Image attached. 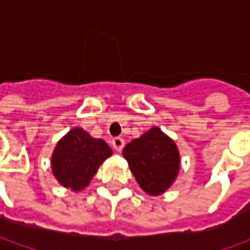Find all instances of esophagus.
Returning a JSON list of instances; mask_svg holds the SVG:
<instances>
[{
  "label": "esophagus",
  "mask_w": 250,
  "mask_h": 250,
  "mask_svg": "<svg viewBox=\"0 0 250 250\" xmlns=\"http://www.w3.org/2000/svg\"><path fill=\"white\" fill-rule=\"evenodd\" d=\"M111 143H112V147H114V150H116V151H122V148L125 147V141H123L122 138H119V136L114 138Z\"/></svg>",
  "instance_id": "1"
}]
</instances>
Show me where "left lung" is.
Wrapping results in <instances>:
<instances>
[{"instance_id": "obj_1", "label": "left lung", "mask_w": 250, "mask_h": 250, "mask_svg": "<svg viewBox=\"0 0 250 250\" xmlns=\"http://www.w3.org/2000/svg\"><path fill=\"white\" fill-rule=\"evenodd\" d=\"M123 157L136 182L150 195L166 191L178 174V148L157 127L131 141L123 150Z\"/></svg>"}]
</instances>
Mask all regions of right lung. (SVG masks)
I'll return each instance as SVG.
<instances>
[{"label":"right lung","mask_w":250,"mask_h":250,"mask_svg":"<svg viewBox=\"0 0 250 250\" xmlns=\"http://www.w3.org/2000/svg\"><path fill=\"white\" fill-rule=\"evenodd\" d=\"M111 154V147L103 139H95L82 128H73L57 143L52 170L64 188L79 191L89 184Z\"/></svg>","instance_id":"1"}]
</instances>
